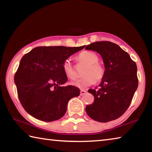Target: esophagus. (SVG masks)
<instances>
[{"label": "esophagus", "mask_w": 152, "mask_h": 152, "mask_svg": "<svg viewBox=\"0 0 152 152\" xmlns=\"http://www.w3.org/2000/svg\"><path fill=\"white\" fill-rule=\"evenodd\" d=\"M86 92H87V91H85V90H81V91H80V95H81V96H82V95L85 94Z\"/></svg>", "instance_id": "1"}]
</instances>
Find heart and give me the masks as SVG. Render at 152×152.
Segmentation results:
<instances>
[{
  "mask_svg": "<svg viewBox=\"0 0 152 152\" xmlns=\"http://www.w3.org/2000/svg\"><path fill=\"white\" fill-rule=\"evenodd\" d=\"M77 63L84 66L82 71V78L72 82L74 86L80 88H86L92 85L94 82H101L105 75V68L99 60V56L96 53L91 51H82L76 57ZM62 68L64 73L67 78L71 80L76 79L75 68L70 60L64 61Z\"/></svg>",
  "mask_w": 152,
  "mask_h": 152,
  "instance_id": "obj_1",
  "label": "heart"
}]
</instances>
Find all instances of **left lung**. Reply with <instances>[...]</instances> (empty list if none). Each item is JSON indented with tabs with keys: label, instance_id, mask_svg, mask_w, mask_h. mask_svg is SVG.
Here are the masks:
<instances>
[{
	"label": "left lung",
	"instance_id": "1",
	"mask_svg": "<svg viewBox=\"0 0 152 152\" xmlns=\"http://www.w3.org/2000/svg\"><path fill=\"white\" fill-rule=\"evenodd\" d=\"M85 49L99 53L105 68V75L99 88L88 90L94 101L86 107V113L99 122L117 119L129 107L137 88L136 64L126 51L110 42L92 43Z\"/></svg>",
	"mask_w": 152,
	"mask_h": 152
}]
</instances>
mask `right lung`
<instances>
[{"label": "right lung", "mask_w": 152, "mask_h": 152, "mask_svg": "<svg viewBox=\"0 0 152 152\" xmlns=\"http://www.w3.org/2000/svg\"><path fill=\"white\" fill-rule=\"evenodd\" d=\"M80 47L39 46L25 54L15 74L19 99L24 109L36 119L50 122L60 119L72 98L80 89L72 85L64 73V61Z\"/></svg>", "instance_id": "add662e5"}]
</instances>
